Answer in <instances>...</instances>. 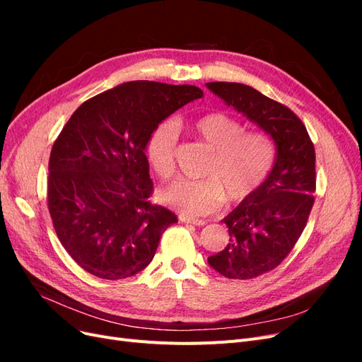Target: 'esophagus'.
I'll use <instances>...</instances> for the list:
<instances>
[{
  "label": "esophagus",
  "instance_id": "34e87169",
  "mask_svg": "<svg viewBox=\"0 0 362 362\" xmlns=\"http://www.w3.org/2000/svg\"><path fill=\"white\" fill-rule=\"evenodd\" d=\"M180 221L182 223H190V225H196V226H202L206 222L202 221V218H194V217H187V216H180Z\"/></svg>",
  "mask_w": 362,
  "mask_h": 362
}]
</instances>
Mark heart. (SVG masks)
<instances>
[{
    "label": "heart",
    "mask_w": 362,
    "mask_h": 362,
    "mask_svg": "<svg viewBox=\"0 0 362 362\" xmlns=\"http://www.w3.org/2000/svg\"><path fill=\"white\" fill-rule=\"evenodd\" d=\"M196 137L210 148L202 180H181L160 193V199L185 216H204L226 201L240 204L269 178L276 161L275 141L266 133H249L245 124L222 112L196 117L192 125ZM177 129L172 122H161L146 141V158L161 180L175 177Z\"/></svg>",
    "instance_id": "obj_1"
}]
</instances>
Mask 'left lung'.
Returning a JSON list of instances; mask_svg holds the SVG:
<instances>
[{"label": "left lung", "mask_w": 362, "mask_h": 362, "mask_svg": "<svg viewBox=\"0 0 362 362\" xmlns=\"http://www.w3.org/2000/svg\"><path fill=\"white\" fill-rule=\"evenodd\" d=\"M206 87L254 120L276 144V161L257 193L229 213V243L208 264L229 279H254L288 257L308 222L315 192V151L302 120L254 87L214 81Z\"/></svg>", "instance_id": "8db88e82"}]
</instances>
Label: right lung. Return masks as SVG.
<instances>
[{"label": "right lung", "mask_w": 362, "mask_h": 362, "mask_svg": "<svg viewBox=\"0 0 362 362\" xmlns=\"http://www.w3.org/2000/svg\"><path fill=\"white\" fill-rule=\"evenodd\" d=\"M196 86L129 81L84 101L63 127L48 163V210L72 259L90 275L134 276L178 222L151 202L146 141L161 120L198 100Z\"/></svg>", "instance_id": "add662e5"}]
</instances>
